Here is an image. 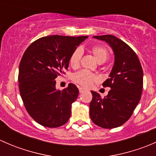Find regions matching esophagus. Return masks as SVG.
I'll list each match as a JSON object with an SVG mask.
<instances>
[{
    "instance_id": "obj_1",
    "label": "esophagus",
    "mask_w": 156,
    "mask_h": 156,
    "mask_svg": "<svg viewBox=\"0 0 156 156\" xmlns=\"http://www.w3.org/2000/svg\"><path fill=\"white\" fill-rule=\"evenodd\" d=\"M84 91H86V89L84 87H79V92L80 93H83L84 92Z\"/></svg>"
}]
</instances>
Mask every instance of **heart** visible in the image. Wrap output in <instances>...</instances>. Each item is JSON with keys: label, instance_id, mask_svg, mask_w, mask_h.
<instances>
[{"label": "heart", "instance_id": "1", "mask_svg": "<svg viewBox=\"0 0 156 156\" xmlns=\"http://www.w3.org/2000/svg\"><path fill=\"white\" fill-rule=\"evenodd\" d=\"M91 52L99 62H104L107 60L108 57V50L103 46L96 45L92 47ZM83 50L81 48H77L72 52L69 58V64L72 68H78L79 66ZM72 80L74 82L81 84L84 87H90L94 83L97 82L99 81V78L96 74L88 72L87 70H81L74 74Z\"/></svg>", "mask_w": 156, "mask_h": 156}]
</instances>
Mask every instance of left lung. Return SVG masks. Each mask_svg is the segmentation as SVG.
I'll use <instances>...</instances> for the list:
<instances>
[{"instance_id": "8db88e82", "label": "left lung", "mask_w": 156, "mask_h": 156, "mask_svg": "<svg viewBox=\"0 0 156 156\" xmlns=\"http://www.w3.org/2000/svg\"><path fill=\"white\" fill-rule=\"evenodd\" d=\"M105 41L112 48L115 63L109 78L103 86L110 87L104 98L91 91L90 116L95 125L103 128L118 127L128 120L139 103L144 85V73L134 51L125 42L112 34L94 36Z\"/></svg>"}]
</instances>
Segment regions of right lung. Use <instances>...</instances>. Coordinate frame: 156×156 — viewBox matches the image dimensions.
<instances>
[{
  "instance_id": "obj_1",
  "label": "right lung",
  "mask_w": 156,
  "mask_h": 156,
  "mask_svg": "<svg viewBox=\"0 0 156 156\" xmlns=\"http://www.w3.org/2000/svg\"><path fill=\"white\" fill-rule=\"evenodd\" d=\"M87 37L46 36L25 51L19 67L20 95L29 115L42 126H62L70 118L78 88L69 84L61 91L56 88L55 79L65 73L72 53Z\"/></svg>"
}]
</instances>
